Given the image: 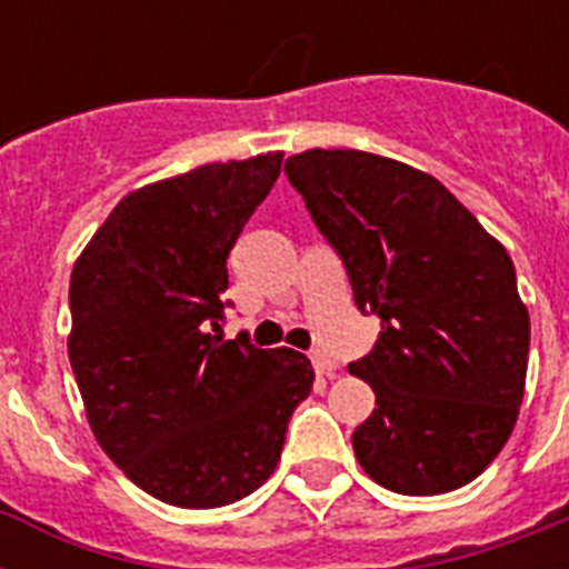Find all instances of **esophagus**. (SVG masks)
<instances>
[{
	"instance_id": "1",
	"label": "esophagus",
	"mask_w": 569,
	"mask_h": 569,
	"mask_svg": "<svg viewBox=\"0 0 569 569\" xmlns=\"http://www.w3.org/2000/svg\"><path fill=\"white\" fill-rule=\"evenodd\" d=\"M310 360L316 366V372L319 375H333L337 372V360L328 355V351H321V348H312L310 351Z\"/></svg>"
}]
</instances>
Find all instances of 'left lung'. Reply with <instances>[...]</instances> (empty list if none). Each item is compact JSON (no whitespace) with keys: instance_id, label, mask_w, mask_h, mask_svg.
<instances>
[{"instance_id":"8db88e82","label":"left lung","mask_w":569,"mask_h":569,"mask_svg":"<svg viewBox=\"0 0 569 569\" xmlns=\"http://www.w3.org/2000/svg\"><path fill=\"white\" fill-rule=\"evenodd\" d=\"M319 232L337 250L380 337L348 372L375 410L351 433L380 487L437 496L481 476L522 405L529 312L508 250L446 186L363 150L286 159Z\"/></svg>"}]
</instances>
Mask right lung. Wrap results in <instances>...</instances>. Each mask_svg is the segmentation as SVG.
I'll list each match as a JSON object with an SVG mask.
<instances>
[{
  "label": "right lung",
  "mask_w": 569,
  "mask_h": 569,
  "mask_svg": "<svg viewBox=\"0 0 569 569\" xmlns=\"http://www.w3.org/2000/svg\"><path fill=\"white\" fill-rule=\"evenodd\" d=\"M283 153L203 164L120 200L76 259L67 355L102 451L144 493L221 508L274 472L312 366L223 339L227 257Z\"/></svg>",
  "instance_id": "add662e5"
}]
</instances>
